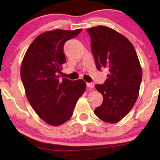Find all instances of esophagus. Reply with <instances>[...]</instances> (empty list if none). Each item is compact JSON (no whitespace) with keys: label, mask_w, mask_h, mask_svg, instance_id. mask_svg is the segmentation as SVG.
<instances>
[{"label":"esophagus","mask_w":160,"mask_h":160,"mask_svg":"<svg viewBox=\"0 0 160 160\" xmlns=\"http://www.w3.org/2000/svg\"><path fill=\"white\" fill-rule=\"evenodd\" d=\"M86 86H87L88 88H89V89H93V87H94L95 84L93 83V82H87L86 83Z\"/></svg>","instance_id":"1"}]
</instances>
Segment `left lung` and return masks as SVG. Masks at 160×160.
I'll return each instance as SVG.
<instances>
[{"label":"left lung","mask_w":160,"mask_h":160,"mask_svg":"<svg viewBox=\"0 0 160 160\" xmlns=\"http://www.w3.org/2000/svg\"><path fill=\"white\" fill-rule=\"evenodd\" d=\"M98 70L108 69L104 84L95 86L103 102L94 113L100 120L116 123L128 114L138 97L142 69L133 45L124 35L103 25L87 29Z\"/></svg>","instance_id":"8db88e82"}]
</instances>
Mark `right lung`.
Listing matches in <instances>:
<instances>
[{"label": "right lung", "mask_w": 160, "mask_h": 160, "mask_svg": "<svg viewBox=\"0 0 160 160\" xmlns=\"http://www.w3.org/2000/svg\"><path fill=\"white\" fill-rule=\"evenodd\" d=\"M82 29H57L40 34L28 48L20 69L25 95L33 109L47 124L65 123L72 117L77 102L86 90L82 80H59L65 63L63 47Z\"/></svg>", "instance_id": "right-lung-1"}]
</instances>
